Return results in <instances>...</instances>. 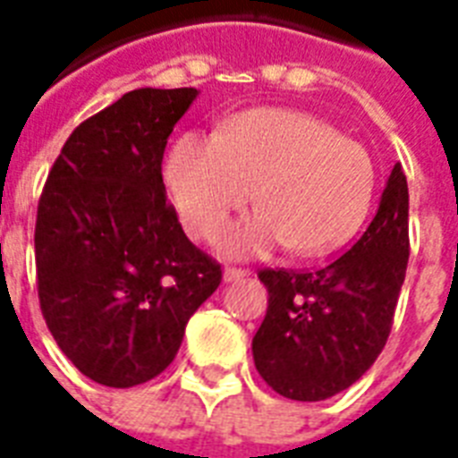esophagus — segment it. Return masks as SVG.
I'll use <instances>...</instances> for the list:
<instances>
[{
	"label": "esophagus",
	"instance_id": "1",
	"mask_svg": "<svg viewBox=\"0 0 458 458\" xmlns=\"http://www.w3.org/2000/svg\"><path fill=\"white\" fill-rule=\"evenodd\" d=\"M250 276V271L247 268H237V266H230V268H225V273H223V278H225V283H235V280H242Z\"/></svg>",
	"mask_w": 458,
	"mask_h": 458
}]
</instances>
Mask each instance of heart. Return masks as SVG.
<instances>
[{
    "label": "heart",
    "mask_w": 458,
    "mask_h": 458,
    "mask_svg": "<svg viewBox=\"0 0 458 458\" xmlns=\"http://www.w3.org/2000/svg\"><path fill=\"white\" fill-rule=\"evenodd\" d=\"M165 180L185 228L199 240L221 233L254 190L259 216L225 237L233 251L285 244L320 257L354 235L376 192L369 149L320 118L294 109H251L221 135L187 132L175 142Z\"/></svg>",
    "instance_id": "b5f03b06"
}]
</instances>
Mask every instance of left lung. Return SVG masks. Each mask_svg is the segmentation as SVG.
I'll list each match as a JSON object with an SVG mask.
<instances>
[{"label":"left lung","instance_id":"8db88e82","mask_svg":"<svg viewBox=\"0 0 458 458\" xmlns=\"http://www.w3.org/2000/svg\"><path fill=\"white\" fill-rule=\"evenodd\" d=\"M406 264L409 187L394 164L376 216L349 250L311 271H259L268 309L251 352L266 385L297 402L354 385L390 337Z\"/></svg>","mask_w":458,"mask_h":458}]
</instances>
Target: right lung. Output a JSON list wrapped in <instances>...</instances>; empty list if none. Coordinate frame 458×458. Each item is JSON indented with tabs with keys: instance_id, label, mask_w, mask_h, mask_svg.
<instances>
[{
	"instance_id": "obj_1",
	"label": "right lung",
	"mask_w": 458,
	"mask_h": 458,
	"mask_svg": "<svg viewBox=\"0 0 458 458\" xmlns=\"http://www.w3.org/2000/svg\"><path fill=\"white\" fill-rule=\"evenodd\" d=\"M197 89H132L85 118L47 175L35 221L39 309L82 376L135 387L175 359L221 285L165 199V140Z\"/></svg>"
}]
</instances>
